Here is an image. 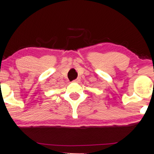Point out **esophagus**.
<instances>
[{"mask_svg":"<svg viewBox=\"0 0 154 154\" xmlns=\"http://www.w3.org/2000/svg\"><path fill=\"white\" fill-rule=\"evenodd\" d=\"M80 79H75V80H74L72 81V83H79V82H80Z\"/></svg>","mask_w":154,"mask_h":154,"instance_id":"esophagus-1","label":"esophagus"}]
</instances>
